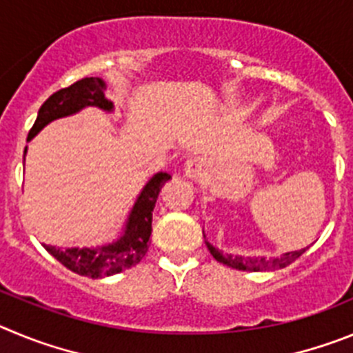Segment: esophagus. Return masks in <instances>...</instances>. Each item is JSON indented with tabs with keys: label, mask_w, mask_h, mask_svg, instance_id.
I'll return each mask as SVG.
<instances>
[{
	"label": "esophagus",
	"mask_w": 353,
	"mask_h": 353,
	"mask_svg": "<svg viewBox=\"0 0 353 353\" xmlns=\"http://www.w3.org/2000/svg\"><path fill=\"white\" fill-rule=\"evenodd\" d=\"M184 170H186V174H188L190 177H200L202 176V172L205 170V165L200 158L193 157L186 160V163H184Z\"/></svg>",
	"instance_id": "34e87169"
}]
</instances>
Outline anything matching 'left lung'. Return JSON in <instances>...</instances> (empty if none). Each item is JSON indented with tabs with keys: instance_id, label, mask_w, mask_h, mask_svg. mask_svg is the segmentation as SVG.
<instances>
[{
	"instance_id": "1",
	"label": "left lung",
	"mask_w": 353,
	"mask_h": 353,
	"mask_svg": "<svg viewBox=\"0 0 353 353\" xmlns=\"http://www.w3.org/2000/svg\"><path fill=\"white\" fill-rule=\"evenodd\" d=\"M209 252L211 255L214 256L218 262L225 263L228 268L232 269H239V271H276V269H283L287 265H290L292 262L299 259L306 250H299V252H292V253H285L281 256H234L228 255V253H221L218 252L214 246L208 243Z\"/></svg>"
}]
</instances>
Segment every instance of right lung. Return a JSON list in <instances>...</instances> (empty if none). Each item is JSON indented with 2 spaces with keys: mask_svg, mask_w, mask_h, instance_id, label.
Instances as JSON below:
<instances>
[{
  "mask_svg": "<svg viewBox=\"0 0 353 353\" xmlns=\"http://www.w3.org/2000/svg\"><path fill=\"white\" fill-rule=\"evenodd\" d=\"M103 90H105V84L101 79L84 77L65 90L50 94L38 110L37 121L28 133V141H31L43 126L49 125L54 119L70 116L88 105L112 110V101L107 100ZM24 153H26V149H24ZM169 179V174L160 172L145 184L130 212L125 236L117 239L116 243L98 248H82V250L81 248L61 250V248L49 246V244H43V248L54 259L59 260L66 269L81 276H88V278H103V276H112L133 268L148 253L149 237L153 230L151 221H153L154 204H157L161 186Z\"/></svg>",
  "mask_w": 353,
  "mask_h": 353,
  "instance_id": "add662e5",
  "label": "right lung"
}]
</instances>
